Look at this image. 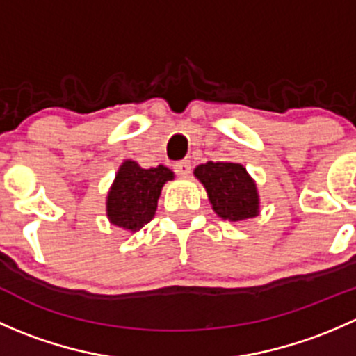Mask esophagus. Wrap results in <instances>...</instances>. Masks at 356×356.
I'll use <instances>...</instances> for the list:
<instances>
[{
	"label": "esophagus",
	"instance_id": "esophagus-1",
	"mask_svg": "<svg viewBox=\"0 0 356 356\" xmlns=\"http://www.w3.org/2000/svg\"><path fill=\"white\" fill-rule=\"evenodd\" d=\"M174 168H175V172H177L179 175H182V177H188V175L191 174V161H189V160L177 161Z\"/></svg>",
	"mask_w": 356,
	"mask_h": 356
}]
</instances>
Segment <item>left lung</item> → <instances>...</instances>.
Returning a JSON list of instances; mask_svg holds the SVG:
<instances>
[{"instance_id": "8db88e82", "label": "left lung", "mask_w": 356, "mask_h": 356, "mask_svg": "<svg viewBox=\"0 0 356 356\" xmlns=\"http://www.w3.org/2000/svg\"><path fill=\"white\" fill-rule=\"evenodd\" d=\"M208 201L222 220L241 222L260 213V195L246 167L234 161H207L195 168Z\"/></svg>"}]
</instances>
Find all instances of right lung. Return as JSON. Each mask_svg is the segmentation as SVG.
<instances>
[{"instance_id": "1", "label": "right lung", "mask_w": 356, "mask_h": 356, "mask_svg": "<svg viewBox=\"0 0 356 356\" xmlns=\"http://www.w3.org/2000/svg\"><path fill=\"white\" fill-rule=\"evenodd\" d=\"M174 177V172L165 165L143 168L134 160L122 161L106 195L110 224L131 234L145 227L155 217L161 188Z\"/></svg>"}]
</instances>
